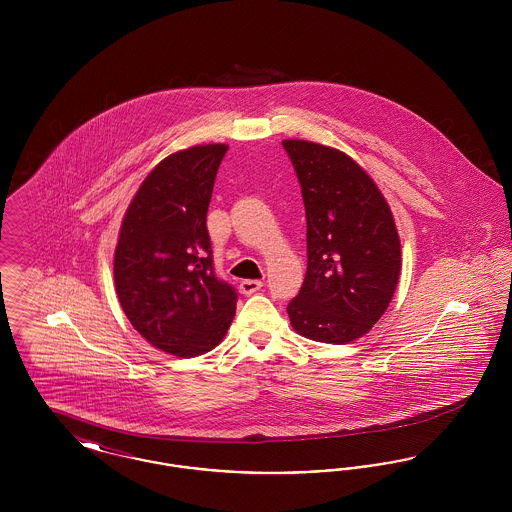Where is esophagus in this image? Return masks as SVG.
Returning a JSON list of instances; mask_svg holds the SVG:
<instances>
[{
  "mask_svg": "<svg viewBox=\"0 0 512 512\" xmlns=\"http://www.w3.org/2000/svg\"><path fill=\"white\" fill-rule=\"evenodd\" d=\"M261 288H263L261 280H242L240 282V292L244 295H253V293L259 292Z\"/></svg>",
  "mask_w": 512,
  "mask_h": 512,
  "instance_id": "esophagus-1",
  "label": "esophagus"
}]
</instances>
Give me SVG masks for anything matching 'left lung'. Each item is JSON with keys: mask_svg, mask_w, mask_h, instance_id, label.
Listing matches in <instances>:
<instances>
[{"mask_svg": "<svg viewBox=\"0 0 512 512\" xmlns=\"http://www.w3.org/2000/svg\"><path fill=\"white\" fill-rule=\"evenodd\" d=\"M307 215V274L288 305L309 340L363 338L390 307L401 274V242L386 197L349 155L284 140Z\"/></svg>", "mask_w": 512, "mask_h": 512, "instance_id": "1", "label": "left lung"}]
</instances>
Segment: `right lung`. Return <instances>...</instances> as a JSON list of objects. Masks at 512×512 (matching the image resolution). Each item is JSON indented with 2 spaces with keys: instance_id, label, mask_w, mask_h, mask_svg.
<instances>
[{
  "instance_id": "add662e5",
  "label": "right lung",
  "mask_w": 512,
  "mask_h": 512,
  "mask_svg": "<svg viewBox=\"0 0 512 512\" xmlns=\"http://www.w3.org/2000/svg\"><path fill=\"white\" fill-rule=\"evenodd\" d=\"M228 146L180 149L149 172L122 219L115 292L134 330L174 357L219 345L238 295L213 270L207 209Z\"/></svg>"
}]
</instances>
